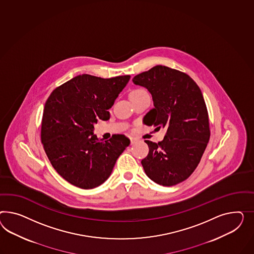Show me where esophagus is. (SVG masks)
Returning a JSON list of instances; mask_svg holds the SVG:
<instances>
[{
  "label": "esophagus",
  "mask_w": 254,
  "mask_h": 254,
  "mask_svg": "<svg viewBox=\"0 0 254 254\" xmlns=\"http://www.w3.org/2000/svg\"><path fill=\"white\" fill-rule=\"evenodd\" d=\"M129 138H130L131 144H134V143H135V142H136V141H137V138H136V137H129Z\"/></svg>",
  "instance_id": "obj_1"
}]
</instances>
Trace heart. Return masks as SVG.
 Instances as JSON below:
<instances>
[{"label": "heart", "instance_id": "1", "mask_svg": "<svg viewBox=\"0 0 254 254\" xmlns=\"http://www.w3.org/2000/svg\"><path fill=\"white\" fill-rule=\"evenodd\" d=\"M145 91L144 89H134V90H132L131 91L130 95H134V94H138V93H141V92H143Z\"/></svg>", "mask_w": 254, "mask_h": 254}]
</instances>
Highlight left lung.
Returning a JSON list of instances; mask_svg holds the SVG:
<instances>
[{"instance_id":"left-lung-1","label":"left lung","mask_w":254,"mask_h":254,"mask_svg":"<svg viewBox=\"0 0 254 254\" xmlns=\"http://www.w3.org/2000/svg\"><path fill=\"white\" fill-rule=\"evenodd\" d=\"M133 82L148 89L153 100L154 108L145 115L143 124L167 128L162 141L145 140L149 153L141 165L155 183L177 185L196 169L210 139L202 93L190 75L165 65L135 75Z\"/></svg>"}]
</instances>
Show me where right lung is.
<instances>
[{"label": "right lung", "instance_id": "obj_1", "mask_svg": "<svg viewBox=\"0 0 254 254\" xmlns=\"http://www.w3.org/2000/svg\"><path fill=\"white\" fill-rule=\"evenodd\" d=\"M129 78L128 75L112 78L76 75L57 87L47 99L41 143L53 167L70 184L84 190L103 184L130 143L121 134L101 142L92 132L98 119H109L107 110Z\"/></svg>", "mask_w": 254, "mask_h": 254}]
</instances>
